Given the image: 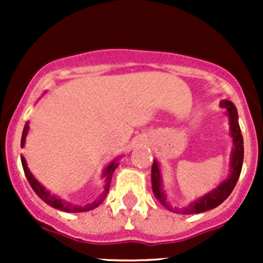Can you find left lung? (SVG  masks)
Wrapping results in <instances>:
<instances>
[{
    "label": "left lung",
    "instance_id": "8db88e82",
    "mask_svg": "<svg viewBox=\"0 0 263 263\" xmlns=\"http://www.w3.org/2000/svg\"><path fill=\"white\" fill-rule=\"evenodd\" d=\"M220 107L224 108L228 119H229V134L233 140V148L229 164V176L227 177V179H224V181L220 183L216 188H214L213 191L208 192L206 195L201 196L197 200L192 201L190 205L183 206V208H173L169 203L168 198H166V193L164 191L160 164H159L158 160H154L153 166H151V185H153L154 196L169 211H173L176 214L191 215L205 213V211L217 208L220 203H222L229 197V195L234 190L235 184H237L238 179H239L243 165V156H245V147H243L242 132H240L239 123H238L237 108H235V105L230 100H221Z\"/></svg>",
    "mask_w": 263,
    "mask_h": 263
}]
</instances>
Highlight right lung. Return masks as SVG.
<instances>
[{
    "label": "right lung",
    "instance_id": "add662e5",
    "mask_svg": "<svg viewBox=\"0 0 263 263\" xmlns=\"http://www.w3.org/2000/svg\"><path fill=\"white\" fill-rule=\"evenodd\" d=\"M28 132H29V122H26L25 126H24L23 129V136H21V147L25 146V140L26 136H28ZM21 164H23V168H24V173H25L26 179L28 182L30 183L31 188L34 190V192L47 203V205L52 206L53 209H57V210L61 211H65V213H85V211H90L92 209H97L100 203L104 201V198L107 197L108 192H109V185H110V181H112V176H113V172L116 171V168L118 166V158L113 159L105 169L103 171V179H104V185H103V192L100 193V196L98 198H95L92 202L86 203V205H76V203L72 202H68V201L62 200L61 197L58 196L52 195L46 187H44L42 183H39L35 179V177L33 176L30 171L28 168V163H26L25 158L21 156Z\"/></svg>",
    "mask_w": 263,
    "mask_h": 263
}]
</instances>
